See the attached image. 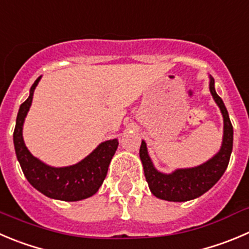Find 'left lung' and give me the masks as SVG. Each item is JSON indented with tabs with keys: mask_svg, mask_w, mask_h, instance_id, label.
Masks as SVG:
<instances>
[{
	"mask_svg": "<svg viewBox=\"0 0 249 249\" xmlns=\"http://www.w3.org/2000/svg\"><path fill=\"white\" fill-rule=\"evenodd\" d=\"M209 89L224 116V139H222L221 149L209 161L192 169L176 170L170 175L161 174L156 171L155 167L153 166L145 143L142 142L139 156L143 164L144 175L151 193L160 199L169 200V202H187L200 197L219 181L229 165L233 143L232 124L224 101L215 91L213 77H210Z\"/></svg>",
	"mask_w": 249,
	"mask_h": 249,
	"instance_id": "8db88e82",
	"label": "left lung"
}]
</instances>
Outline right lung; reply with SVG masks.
<instances>
[{"instance_id":"obj_1","label":"right lung","mask_w":249,"mask_h":249,"mask_svg":"<svg viewBox=\"0 0 249 249\" xmlns=\"http://www.w3.org/2000/svg\"><path fill=\"white\" fill-rule=\"evenodd\" d=\"M39 80L40 77L32 85L29 98L20 105L17 115L13 143L20 167L29 183L46 197L66 202L91 197L99 191L105 179L111 159L118 146L117 139L101 143L90 155L73 166L51 167L34 158L25 146L22 129Z\"/></svg>"}]
</instances>
